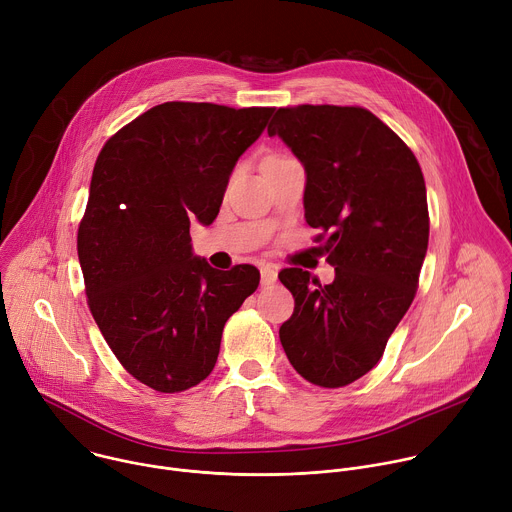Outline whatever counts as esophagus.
Returning <instances> with one entry per match:
<instances>
[{"label":"esophagus","instance_id":"esophagus-1","mask_svg":"<svg viewBox=\"0 0 512 512\" xmlns=\"http://www.w3.org/2000/svg\"><path fill=\"white\" fill-rule=\"evenodd\" d=\"M277 279V269L273 265H261V285H271Z\"/></svg>","mask_w":512,"mask_h":512}]
</instances>
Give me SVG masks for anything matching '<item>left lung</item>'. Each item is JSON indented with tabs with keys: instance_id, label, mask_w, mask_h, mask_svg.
I'll list each match as a JSON object with an SVG mask.
<instances>
[{
	"instance_id": "8db88e82",
	"label": "left lung",
	"mask_w": 512,
	"mask_h": 512,
	"mask_svg": "<svg viewBox=\"0 0 512 512\" xmlns=\"http://www.w3.org/2000/svg\"><path fill=\"white\" fill-rule=\"evenodd\" d=\"M267 133L304 166L306 223L328 235L336 267L328 285L298 267L279 273L296 300L279 340L306 381L344 387L381 360L415 298L429 239L423 174L401 137L362 107L277 109Z\"/></svg>"
}]
</instances>
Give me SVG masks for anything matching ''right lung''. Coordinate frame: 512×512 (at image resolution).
<instances>
[{"mask_svg": "<svg viewBox=\"0 0 512 512\" xmlns=\"http://www.w3.org/2000/svg\"><path fill=\"white\" fill-rule=\"evenodd\" d=\"M271 115L170 101L119 129L97 158L77 239L89 308L125 371L160 393L210 375L225 322L259 285L251 265L221 271L194 255L190 221H214Z\"/></svg>", "mask_w": 512, "mask_h": 512, "instance_id": "right-lung-1", "label": "right lung"}]
</instances>
